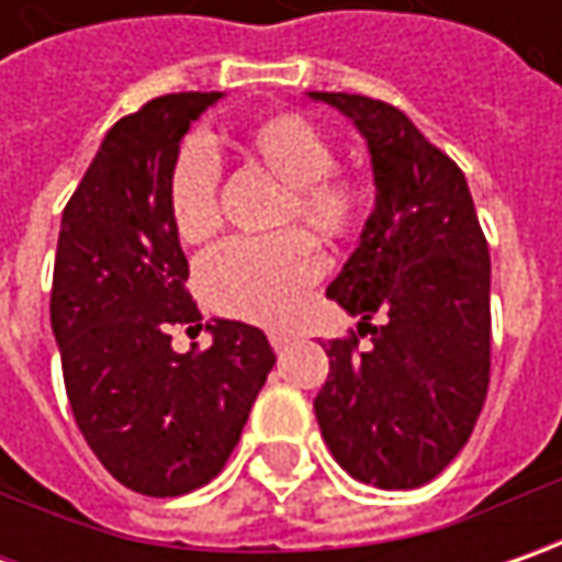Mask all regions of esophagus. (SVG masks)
<instances>
[{
  "label": "esophagus",
  "mask_w": 562,
  "mask_h": 562,
  "mask_svg": "<svg viewBox=\"0 0 562 562\" xmlns=\"http://www.w3.org/2000/svg\"><path fill=\"white\" fill-rule=\"evenodd\" d=\"M269 340H271V347H274V350L281 353V350H288V347L293 344V335H291V331H271Z\"/></svg>",
  "instance_id": "1"
}]
</instances>
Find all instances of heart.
<instances>
[{
	"mask_svg": "<svg viewBox=\"0 0 562 562\" xmlns=\"http://www.w3.org/2000/svg\"><path fill=\"white\" fill-rule=\"evenodd\" d=\"M225 146L237 162L259 168L281 184L271 227L284 231L222 249L205 266L203 293L215 313L256 325H284L325 266L308 234L328 247L347 244L362 222L366 190L350 171L337 168L328 134L300 112L274 109L252 115L227 134ZM165 203L171 227L187 247H203L218 234V168L203 146L190 143L178 153L168 171Z\"/></svg>",
	"mask_w": 562,
	"mask_h": 562,
	"instance_id": "obj_1",
	"label": "heart"
}]
</instances>
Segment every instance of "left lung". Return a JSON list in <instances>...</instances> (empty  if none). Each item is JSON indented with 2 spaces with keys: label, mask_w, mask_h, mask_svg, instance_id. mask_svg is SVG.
I'll return each instance as SVG.
<instances>
[{
  "label": "left lung",
  "mask_w": 562,
  "mask_h": 562,
  "mask_svg": "<svg viewBox=\"0 0 562 562\" xmlns=\"http://www.w3.org/2000/svg\"><path fill=\"white\" fill-rule=\"evenodd\" d=\"M353 119L375 168V212L328 296L359 315L328 340L315 419L331 457L375 487H419L460 453L491 378V256L460 165L400 109L313 93ZM379 315V325L371 318Z\"/></svg>",
  "instance_id": "8db88e82"
}]
</instances>
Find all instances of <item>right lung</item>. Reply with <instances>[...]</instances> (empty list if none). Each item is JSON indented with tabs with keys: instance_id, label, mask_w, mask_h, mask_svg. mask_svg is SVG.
<instances>
[{
	"instance_id": "add662e5",
	"label": "right lung",
	"mask_w": 562,
	"mask_h": 562,
	"mask_svg": "<svg viewBox=\"0 0 562 562\" xmlns=\"http://www.w3.org/2000/svg\"><path fill=\"white\" fill-rule=\"evenodd\" d=\"M222 93H168L105 134L61 212L53 335L77 428L121 485L178 497L209 485L240 441L274 353L244 322L205 325L212 347L175 353L200 325L165 187L190 121Z\"/></svg>"
}]
</instances>
